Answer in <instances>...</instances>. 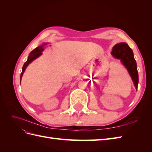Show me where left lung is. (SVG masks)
<instances>
[{"instance_id": "8db88e82", "label": "left lung", "mask_w": 152, "mask_h": 152, "mask_svg": "<svg viewBox=\"0 0 152 152\" xmlns=\"http://www.w3.org/2000/svg\"><path fill=\"white\" fill-rule=\"evenodd\" d=\"M112 54L117 59H120L123 65L127 68L136 88L137 89L138 72H137V64L132 49L126 43H119L113 48Z\"/></svg>"}]
</instances>
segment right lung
Here are the masks:
<instances>
[{
	"instance_id": "1",
	"label": "right lung",
	"mask_w": 152,
	"mask_h": 152,
	"mask_svg": "<svg viewBox=\"0 0 152 152\" xmlns=\"http://www.w3.org/2000/svg\"><path fill=\"white\" fill-rule=\"evenodd\" d=\"M44 45H45V44H44L42 45H40V46L35 48V49H34L30 53L28 58V59H27V61L25 63L24 65H23V68H22V72L21 73V76H20V82H21L22 76H23V73L25 70L26 68L27 67V66H28L29 64L34 60V59H35L37 58H38L40 56V55L42 54V52L43 51V50H44L43 46Z\"/></svg>"
}]
</instances>
